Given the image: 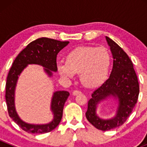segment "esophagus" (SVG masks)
<instances>
[{
    "label": "esophagus",
    "instance_id": "obj_1",
    "mask_svg": "<svg viewBox=\"0 0 147 147\" xmlns=\"http://www.w3.org/2000/svg\"><path fill=\"white\" fill-rule=\"evenodd\" d=\"M81 92L79 91V90H74L73 92H72V94H73L74 96H76V95H78V94H81Z\"/></svg>",
    "mask_w": 147,
    "mask_h": 147
}]
</instances>
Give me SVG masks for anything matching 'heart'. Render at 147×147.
<instances>
[{
  "label": "heart",
  "instance_id": "1",
  "mask_svg": "<svg viewBox=\"0 0 147 147\" xmlns=\"http://www.w3.org/2000/svg\"><path fill=\"white\" fill-rule=\"evenodd\" d=\"M110 65V55L105 47L81 46L71 50L66 56V63H57V69L65 79H72L75 73H79L84 86L94 87L105 80Z\"/></svg>",
  "mask_w": 147,
  "mask_h": 147
}]
</instances>
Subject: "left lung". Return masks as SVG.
Instances as JSON below:
<instances>
[{"label": "left lung", "instance_id": "1", "mask_svg": "<svg viewBox=\"0 0 147 147\" xmlns=\"http://www.w3.org/2000/svg\"><path fill=\"white\" fill-rule=\"evenodd\" d=\"M113 58L109 78L92 94L88 101L86 118L94 127L107 131L122 125L129 117L137 102L139 85L132 62L127 53L115 41L105 37ZM113 102L115 115L104 119L97 109L105 101Z\"/></svg>", "mask_w": 147, "mask_h": 147}]
</instances>
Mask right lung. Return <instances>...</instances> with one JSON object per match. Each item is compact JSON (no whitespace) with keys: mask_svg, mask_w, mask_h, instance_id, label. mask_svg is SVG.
<instances>
[{"mask_svg":"<svg viewBox=\"0 0 147 147\" xmlns=\"http://www.w3.org/2000/svg\"><path fill=\"white\" fill-rule=\"evenodd\" d=\"M69 44L68 41H59L47 38H40L26 46L16 57L10 67L5 84V100L10 117L24 131L28 133L43 134L51 131L61 121L64 105L69 93L59 90L53 92L50 103L53 119L46 124H30L23 121L18 114L15 104L16 88L20 74L28 65L42 66L48 78L57 72V55L59 52Z\"/></svg>","mask_w":147,"mask_h":147,"instance_id":"add662e5","label":"right lung"}]
</instances>
